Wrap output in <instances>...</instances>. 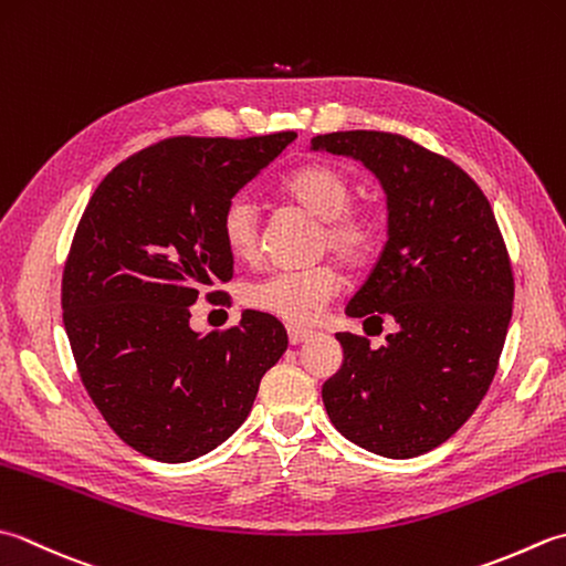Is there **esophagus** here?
<instances>
[{
  "mask_svg": "<svg viewBox=\"0 0 566 566\" xmlns=\"http://www.w3.org/2000/svg\"><path fill=\"white\" fill-rule=\"evenodd\" d=\"M286 334H290V343H292V346H298V343H304V340L312 338V336H314V331L290 326V328H286Z\"/></svg>",
  "mask_w": 566,
  "mask_h": 566,
  "instance_id": "1",
  "label": "esophagus"
}]
</instances>
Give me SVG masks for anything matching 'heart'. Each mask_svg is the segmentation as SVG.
<instances>
[{
    "instance_id": "heart-1",
    "label": "heart",
    "mask_w": 566,
    "mask_h": 566,
    "mask_svg": "<svg viewBox=\"0 0 566 566\" xmlns=\"http://www.w3.org/2000/svg\"><path fill=\"white\" fill-rule=\"evenodd\" d=\"M284 196L321 220L318 248L328 250L346 268H360L378 250L382 223L370 210L353 208L348 176L326 164H308L282 184ZM220 235L232 258L252 260L260 245V213L252 198L238 196L220 216ZM340 290V276L328 264L284 270L250 286L248 302L286 324L306 326L324 314Z\"/></svg>"
}]
</instances>
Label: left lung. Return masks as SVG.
Returning a JSON list of instances; mask_svg holds the SVG:
<instances>
[{
  "mask_svg": "<svg viewBox=\"0 0 566 566\" xmlns=\"http://www.w3.org/2000/svg\"><path fill=\"white\" fill-rule=\"evenodd\" d=\"M314 151L363 161L387 196V242L346 314L385 318V346L336 334L324 382L331 422L353 444L412 459L457 434L489 392L513 316V270L489 198L447 157L390 132H331Z\"/></svg>",
  "mask_w": 566,
  "mask_h": 566,
  "instance_id": "left-lung-1",
  "label": "left lung"
}]
</instances>
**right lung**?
<instances>
[{"label": "right lung", "instance_id": "add662e5", "mask_svg": "<svg viewBox=\"0 0 566 566\" xmlns=\"http://www.w3.org/2000/svg\"><path fill=\"white\" fill-rule=\"evenodd\" d=\"M294 132L171 137L109 171L77 223L63 270V326L87 395L115 434L149 459L193 461L245 422L262 375L286 350L270 314L201 336L198 294L232 280L220 216Z\"/></svg>", "mask_w": 566, "mask_h": 566}]
</instances>
